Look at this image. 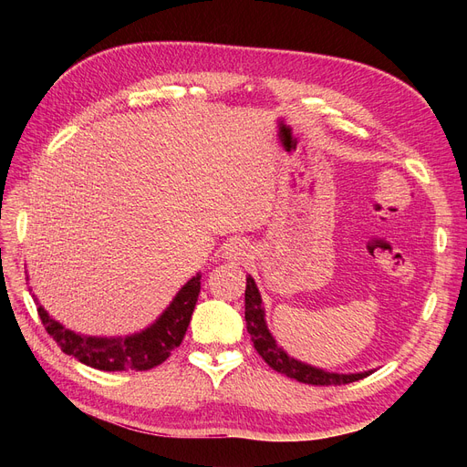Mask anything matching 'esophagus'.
Here are the masks:
<instances>
[{"mask_svg": "<svg viewBox=\"0 0 467 467\" xmlns=\"http://www.w3.org/2000/svg\"><path fill=\"white\" fill-rule=\"evenodd\" d=\"M223 257L239 263V261H244L245 257H249V247L244 242L235 239V242H230L228 245L223 247Z\"/></svg>", "mask_w": 467, "mask_h": 467, "instance_id": "34e87169", "label": "esophagus"}]
</instances>
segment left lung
Segmentation results:
<instances>
[{"label":"left lung","mask_w":467,"mask_h":467,"mask_svg":"<svg viewBox=\"0 0 467 467\" xmlns=\"http://www.w3.org/2000/svg\"><path fill=\"white\" fill-rule=\"evenodd\" d=\"M261 304L263 300L255 286V280L247 276V285H245L247 333L251 335L253 347H255V350L263 357V360L271 366L273 370L298 379L302 384H312V386H343V384H352V381H358L368 374H372V372H360V374L325 372V370L314 368V366H307L290 358L286 352L276 345L273 335L268 333L265 325V309Z\"/></svg>","instance_id":"left-lung-1"}]
</instances>
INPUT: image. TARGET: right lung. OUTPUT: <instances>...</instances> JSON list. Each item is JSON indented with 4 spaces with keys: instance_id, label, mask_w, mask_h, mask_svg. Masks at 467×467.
I'll use <instances>...</instances> for the list:
<instances>
[{
    "instance_id": "add662e5",
    "label": "right lung",
    "mask_w": 467,
    "mask_h": 467,
    "mask_svg": "<svg viewBox=\"0 0 467 467\" xmlns=\"http://www.w3.org/2000/svg\"><path fill=\"white\" fill-rule=\"evenodd\" d=\"M201 292V275L192 276L179 290L163 316L146 331L126 338H97L81 337L54 321L42 306L36 307L47 333L66 355L105 372L151 370L165 362L171 352L182 343L191 323L192 309Z\"/></svg>"
}]
</instances>
